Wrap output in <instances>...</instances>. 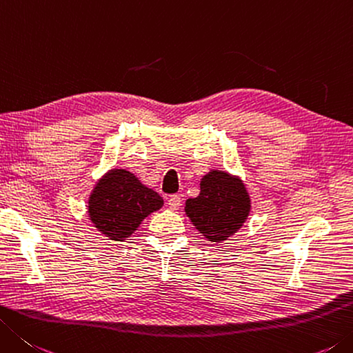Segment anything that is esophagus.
I'll return each instance as SVG.
<instances>
[{"instance_id": "obj_1", "label": "esophagus", "mask_w": 353, "mask_h": 353, "mask_svg": "<svg viewBox=\"0 0 353 353\" xmlns=\"http://www.w3.org/2000/svg\"><path fill=\"white\" fill-rule=\"evenodd\" d=\"M168 204L172 210H178L179 205H181V198H179L178 195H172V196H169Z\"/></svg>"}]
</instances>
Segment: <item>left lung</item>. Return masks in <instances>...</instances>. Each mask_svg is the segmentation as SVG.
<instances>
[{
    "instance_id": "8db88e82",
    "label": "left lung",
    "mask_w": 353,
    "mask_h": 353,
    "mask_svg": "<svg viewBox=\"0 0 353 353\" xmlns=\"http://www.w3.org/2000/svg\"><path fill=\"white\" fill-rule=\"evenodd\" d=\"M252 201L241 178L212 169L199 181V195L185 201L184 212L208 241L219 244L243 228Z\"/></svg>"
}]
</instances>
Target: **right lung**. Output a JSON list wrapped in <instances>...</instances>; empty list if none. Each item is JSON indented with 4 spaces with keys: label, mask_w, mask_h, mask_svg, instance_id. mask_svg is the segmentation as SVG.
Here are the masks:
<instances>
[{
    "label": "right lung",
    "mask_w": 353,
    "mask_h": 353,
    "mask_svg": "<svg viewBox=\"0 0 353 353\" xmlns=\"http://www.w3.org/2000/svg\"><path fill=\"white\" fill-rule=\"evenodd\" d=\"M164 199L154 189L123 168H114L98 179L88 199L94 228L110 241H124L145 216L163 208Z\"/></svg>",
    "instance_id": "right-lung-1"
}]
</instances>
